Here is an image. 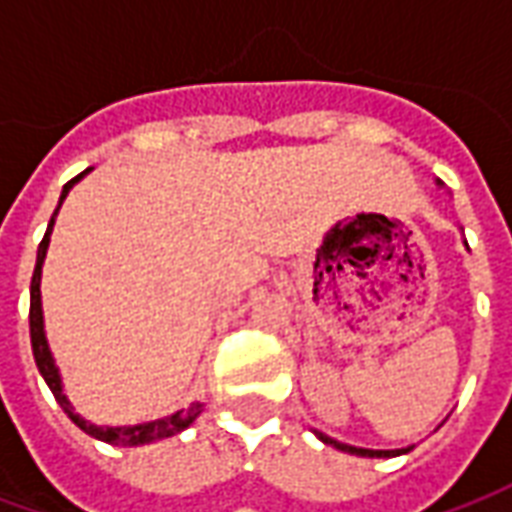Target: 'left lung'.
Instances as JSON below:
<instances>
[{
	"instance_id": "left-lung-1",
	"label": "left lung",
	"mask_w": 512,
	"mask_h": 512,
	"mask_svg": "<svg viewBox=\"0 0 512 512\" xmlns=\"http://www.w3.org/2000/svg\"><path fill=\"white\" fill-rule=\"evenodd\" d=\"M315 436H318L323 444H332V447H337V450L351 452V455H362V458H392V455H403V452L411 450V447H406V450H365V447H351V444H343V441L332 439V436H326V433H318V430H315Z\"/></svg>"
}]
</instances>
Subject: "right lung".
Instances as JSON below:
<instances>
[{
  "instance_id": "add662e5",
  "label": "right lung",
  "mask_w": 512,
  "mask_h": 512,
  "mask_svg": "<svg viewBox=\"0 0 512 512\" xmlns=\"http://www.w3.org/2000/svg\"><path fill=\"white\" fill-rule=\"evenodd\" d=\"M90 169H84L82 175H76L73 180H68L65 186H62L60 194V205L62 200L68 197V191L73 189V183L76 180H82ZM60 205H57V211H60ZM57 211L51 216L49 227H46V235H43V241L38 246V263H35V274H32V285H29V337H32V354H35V365H38L40 376L46 378V384L57 397V403L62 406V411L68 414V417L79 425V428L87 433V436H93L98 441H106V444H115V447H139V444H150V441L158 439H169V436H175L180 430H186L194 422V419L200 417L202 403H191L189 408H180L175 414H169L164 419H153V422H142V425H126V428H109V425H93V422H87L82 419L76 411H73L71 400L65 397L62 392V378H60V367L54 365V356L49 351V340H46V332H43V304H40V271H43V260H46V249H49V235L54 230V219H57Z\"/></svg>"
}]
</instances>
